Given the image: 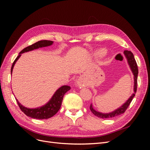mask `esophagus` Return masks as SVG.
<instances>
[{
  "instance_id": "1",
  "label": "esophagus",
  "mask_w": 150,
  "mask_h": 150,
  "mask_svg": "<svg viewBox=\"0 0 150 150\" xmlns=\"http://www.w3.org/2000/svg\"><path fill=\"white\" fill-rule=\"evenodd\" d=\"M84 82L83 78H80L79 79H78V85L79 86V87H82V86L84 85Z\"/></svg>"
}]
</instances>
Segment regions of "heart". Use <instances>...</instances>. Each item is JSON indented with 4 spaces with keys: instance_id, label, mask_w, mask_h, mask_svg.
Instances as JSON below:
<instances>
[{
    "instance_id": "heart-1",
    "label": "heart",
    "mask_w": 150,
    "mask_h": 150,
    "mask_svg": "<svg viewBox=\"0 0 150 150\" xmlns=\"http://www.w3.org/2000/svg\"><path fill=\"white\" fill-rule=\"evenodd\" d=\"M98 54L99 56H104V54H105V52H104V50H99V51L98 52Z\"/></svg>"
}]
</instances>
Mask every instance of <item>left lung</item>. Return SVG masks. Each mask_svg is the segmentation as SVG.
<instances>
[{
    "label": "left lung",
    "instance_id": "1",
    "mask_svg": "<svg viewBox=\"0 0 150 150\" xmlns=\"http://www.w3.org/2000/svg\"><path fill=\"white\" fill-rule=\"evenodd\" d=\"M124 54L127 59V60H128V62L131 71H132L133 74L134 75V93L132 94V95H131L130 98L126 101V102L125 104H122L120 108H117V110L110 113H102L100 112H98L95 110H94L92 104H91L90 105L91 111V112L95 116H96L99 117H101V118H110V117H113L117 116H119L122 114V113H124L125 111L127 110V108H128L131 101L133 100L134 96H135L136 93H137V79H138V69L137 62L135 61L133 54L130 51L126 50V51H124Z\"/></svg>",
    "mask_w": 150,
    "mask_h": 150
}]
</instances>
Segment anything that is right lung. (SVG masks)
I'll use <instances>...</instances> for the list:
<instances>
[{
	"instance_id": "right-lung-1",
	"label": "right lung",
	"mask_w": 150,
	"mask_h": 150,
	"mask_svg": "<svg viewBox=\"0 0 150 150\" xmlns=\"http://www.w3.org/2000/svg\"><path fill=\"white\" fill-rule=\"evenodd\" d=\"M52 44H53V41H52V40H42L35 42L33 44H32L30 46L24 48V49H22V51L19 52V56L16 57L15 61H13V64L12 65L11 70V74L13 71V66H14L16 61L19 59V58L21 57V54L26 52H29L30 51H33L34 49H38L40 47L49 46ZM70 89H71V87L69 86H61V87L59 88L55 92V93L54 94L51 99H50V101L47 104H45V105H44L43 106L39 107L38 108L30 109V108L24 107L22 106L19 101H18V100L16 98V99L21 111L23 112L25 115L34 119H38V120L48 119V118H50V117H52L54 115H55L57 112V111L59 110L62 104L63 97H64L66 93L69 90H70Z\"/></svg>"
}]
</instances>
